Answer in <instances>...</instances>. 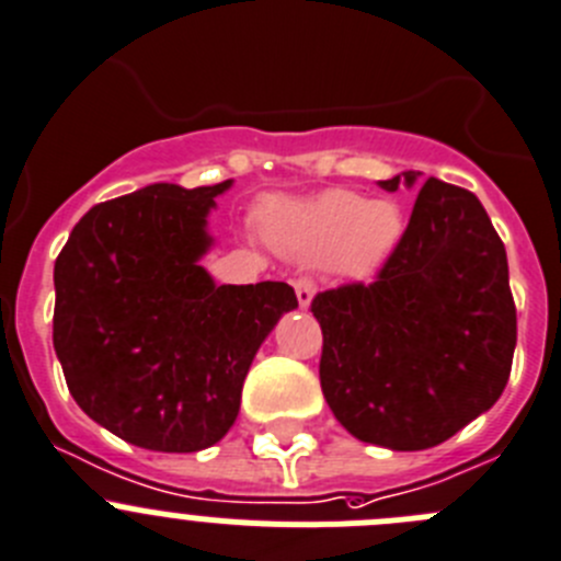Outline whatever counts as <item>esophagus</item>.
Segmentation results:
<instances>
[{"mask_svg": "<svg viewBox=\"0 0 561 561\" xmlns=\"http://www.w3.org/2000/svg\"><path fill=\"white\" fill-rule=\"evenodd\" d=\"M293 287H296L298 307H301V310H307V307L312 305V298H316V282L307 279V276H301V279L293 282Z\"/></svg>", "mask_w": 561, "mask_h": 561, "instance_id": "34e87169", "label": "esophagus"}]
</instances>
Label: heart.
<instances>
[{"label":"heart","instance_id":"b5f03b06","mask_svg":"<svg viewBox=\"0 0 561 561\" xmlns=\"http://www.w3.org/2000/svg\"><path fill=\"white\" fill-rule=\"evenodd\" d=\"M401 209L368 202L352 191H327L310 202L271 209L268 232L279 249L305 263H337L345 274L365 276L385 265L401 238Z\"/></svg>","mask_w":561,"mask_h":561}]
</instances>
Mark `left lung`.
Segmentation results:
<instances>
[{"mask_svg": "<svg viewBox=\"0 0 561 561\" xmlns=\"http://www.w3.org/2000/svg\"><path fill=\"white\" fill-rule=\"evenodd\" d=\"M417 176L379 185L392 193ZM310 310L323 332V399L370 446H439L510 381L517 312L506 249L465 187L428 176L376 279L318 293Z\"/></svg>", "mask_w": 561, "mask_h": 561, "instance_id": "1", "label": "left lung"}]
</instances>
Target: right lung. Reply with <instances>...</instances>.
Instances as JSON below:
<instances>
[{
	"label": "right lung",
	"instance_id": "1",
	"mask_svg": "<svg viewBox=\"0 0 561 561\" xmlns=\"http://www.w3.org/2000/svg\"><path fill=\"white\" fill-rule=\"evenodd\" d=\"M232 180L157 182L96 204L55 260V352L91 421L138 448L216 446L240 410L256 348L296 293L216 285L202 268L207 216Z\"/></svg>",
	"mask_w": 561,
	"mask_h": 561
}]
</instances>
